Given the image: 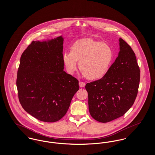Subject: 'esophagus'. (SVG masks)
<instances>
[{
  "label": "esophagus",
  "mask_w": 155,
  "mask_h": 155,
  "mask_svg": "<svg viewBox=\"0 0 155 155\" xmlns=\"http://www.w3.org/2000/svg\"><path fill=\"white\" fill-rule=\"evenodd\" d=\"M85 82H82V81H80L79 82V86L80 87H85Z\"/></svg>",
  "instance_id": "34e87169"
}]
</instances>
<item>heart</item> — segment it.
<instances>
[{
  "label": "heart",
  "instance_id": "obj_1",
  "mask_svg": "<svg viewBox=\"0 0 155 155\" xmlns=\"http://www.w3.org/2000/svg\"><path fill=\"white\" fill-rule=\"evenodd\" d=\"M62 58L69 74H73L77 70L79 60V67L85 76L89 80H96L107 73L113 52L110 45L86 38L75 42L71 51L64 52Z\"/></svg>",
  "mask_w": 155,
  "mask_h": 155
}]
</instances>
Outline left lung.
Instances as JSON below:
<instances>
[{"mask_svg": "<svg viewBox=\"0 0 155 155\" xmlns=\"http://www.w3.org/2000/svg\"><path fill=\"white\" fill-rule=\"evenodd\" d=\"M118 57L104 76L87 83L89 111L101 123L123 116L135 102L140 81V70L135 54L127 42L119 38Z\"/></svg>", "mask_w": 155, "mask_h": 155, "instance_id": "1", "label": "left lung"}]
</instances>
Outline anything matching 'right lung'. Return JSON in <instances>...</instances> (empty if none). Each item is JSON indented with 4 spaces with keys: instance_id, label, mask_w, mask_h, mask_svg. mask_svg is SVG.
Masks as SVG:
<instances>
[{
    "instance_id": "add662e5",
    "label": "right lung",
    "mask_w": 155,
    "mask_h": 155,
    "mask_svg": "<svg viewBox=\"0 0 155 155\" xmlns=\"http://www.w3.org/2000/svg\"><path fill=\"white\" fill-rule=\"evenodd\" d=\"M62 36L32 41L22 53L17 87L22 108L38 120L56 122L68 110L78 81L64 70Z\"/></svg>"
}]
</instances>
